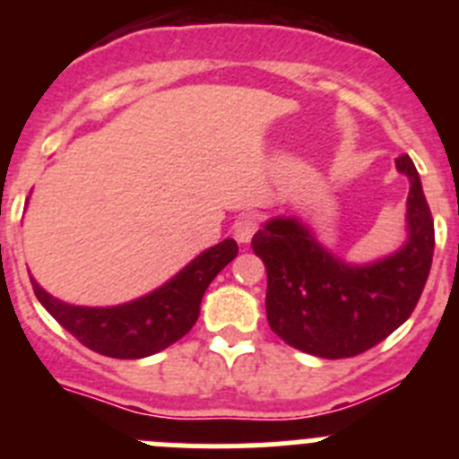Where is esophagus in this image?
<instances>
[{
    "mask_svg": "<svg viewBox=\"0 0 459 459\" xmlns=\"http://www.w3.org/2000/svg\"><path fill=\"white\" fill-rule=\"evenodd\" d=\"M259 227H262V218L257 213H243L237 221V225H234V234H237V238L241 243H248Z\"/></svg>",
    "mask_w": 459,
    "mask_h": 459,
    "instance_id": "34e87169",
    "label": "esophagus"
}]
</instances>
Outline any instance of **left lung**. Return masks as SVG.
I'll list each match as a JSON object with an SVG mask.
<instances>
[{"label":"left lung","mask_w":459,"mask_h":459,"mask_svg":"<svg viewBox=\"0 0 459 459\" xmlns=\"http://www.w3.org/2000/svg\"><path fill=\"white\" fill-rule=\"evenodd\" d=\"M409 177V241L370 266H347L319 246L306 227L275 218L253 237L266 266V319L287 344L322 359H350L407 322L420 299L435 253V221L419 172L404 153Z\"/></svg>","instance_id":"left-lung-1"}]
</instances>
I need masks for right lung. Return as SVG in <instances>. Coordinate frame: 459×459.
Returning <instances> with one entry per match:
<instances>
[{"label": "right lung", "mask_w": 459, "mask_h": 459, "mask_svg": "<svg viewBox=\"0 0 459 459\" xmlns=\"http://www.w3.org/2000/svg\"><path fill=\"white\" fill-rule=\"evenodd\" d=\"M237 253V241L225 238L193 259L168 285L117 307L68 306L40 290L34 278L31 287L52 317L84 347L112 359H142L163 351L188 333L200 317L206 287Z\"/></svg>", "instance_id": "right-lung-1"}]
</instances>
